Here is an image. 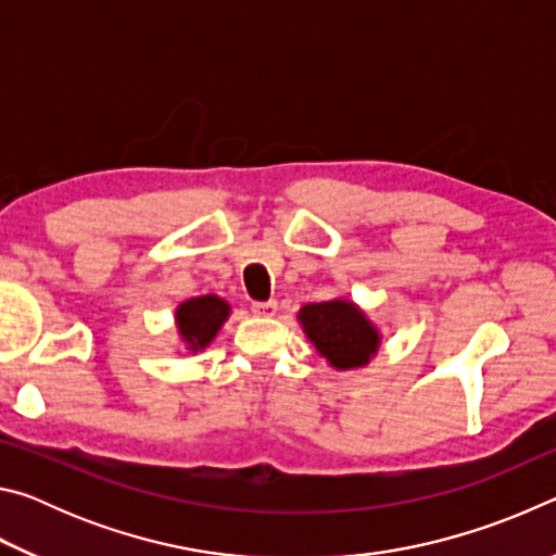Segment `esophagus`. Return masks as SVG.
Segmentation results:
<instances>
[{
  "label": "esophagus",
  "mask_w": 556,
  "mask_h": 556,
  "mask_svg": "<svg viewBox=\"0 0 556 556\" xmlns=\"http://www.w3.org/2000/svg\"><path fill=\"white\" fill-rule=\"evenodd\" d=\"M277 301L269 299V301H252V312L257 316H275L277 314Z\"/></svg>",
  "instance_id": "34e87169"
}]
</instances>
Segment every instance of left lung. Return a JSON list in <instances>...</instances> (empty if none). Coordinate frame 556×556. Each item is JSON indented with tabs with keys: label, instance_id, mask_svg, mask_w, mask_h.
I'll return each instance as SVG.
<instances>
[{
	"label": "left lung",
	"instance_id": "obj_1",
	"mask_svg": "<svg viewBox=\"0 0 556 556\" xmlns=\"http://www.w3.org/2000/svg\"><path fill=\"white\" fill-rule=\"evenodd\" d=\"M301 324L316 351L333 368H361L378 351V331L348 301H321L301 308Z\"/></svg>",
	"mask_w": 556,
	"mask_h": 556
}]
</instances>
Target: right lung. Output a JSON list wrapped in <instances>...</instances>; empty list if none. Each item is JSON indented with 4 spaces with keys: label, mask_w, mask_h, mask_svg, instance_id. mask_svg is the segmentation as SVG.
Listing matches in <instances>:
<instances>
[{
    "label": "right lung",
    "mask_w": 556,
    "mask_h": 556,
    "mask_svg": "<svg viewBox=\"0 0 556 556\" xmlns=\"http://www.w3.org/2000/svg\"><path fill=\"white\" fill-rule=\"evenodd\" d=\"M228 312L230 306L213 294L191 299L178 306V331H181L186 341L191 343L193 351H199V348H205L213 341V336L218 333V328L223 326L225 318H228Z\"/></svg>",
    "instance_id": "right-lung-1"
}]
</instances>
